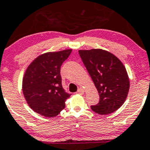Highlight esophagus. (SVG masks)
I'll return each instance as SVG.
<instances>
[{
  "instance_id": "1",
  "label": "esophagus",
  "mask_w": 150,
  "mask_h": 150,
  "mask_svg": "<svg viewBox=\"0 0 150 150\" xmlns=\"http://www.w3.org/2000/svg\"><path fill=\"white\" fill-rule=\"evenodd\" d=\"M78 92L79 94H83V93H84V89H83V88H79V89H78Z\"/></svg>"
}]
</instances>
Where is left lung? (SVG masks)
<instances>
[{"mask_svg": "<svg viewBox=\"0 0 150 150\" xmlns=\"http://www.w3.org/2000/svg\"><path fill=\"white\" fill-rule=\"evenodd\" d=\"M79 54L100 96L99 102L91 106L100 115L116 111L123 105L129 89L125 67L117 57L105 50H79Z\"/></svg>", "mask_w": 150, "mask_h": 150, "instance_id": "left-lung-1", "label": "left lung"}]
</instances>
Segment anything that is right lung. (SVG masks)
<instances>
[{
    "label": "right lung",
    "instance_id": "obj_1",
    "mask_svg": "<svg viewBox=\"0 0 150 150\" xmlns=\"http://www.w3.org/2000/svg\"><path fill=\"white\" fill-rule=\"evenodd\" d=\"M72 50L47 52L38 56L28 67L23 80V93L35 112L45 117L58 115L70 94L62 86L61 67Z\"/></svg>",
    "mask_w": 150,
    "mask_h": 150
}]
</instances>
